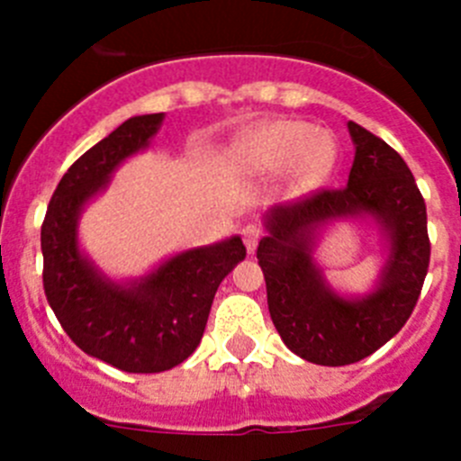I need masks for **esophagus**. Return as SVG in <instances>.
I'll list each match as a JSON object with an SVG mask.
<instances>
[{"label": "esophagus", "mask_w": 461, "mask_h": 461, "mask_svg": "<svg viewBox=\"0 0 461 461\" xmlns=\"http://www.w3.org/2000/svg\"><path fill=\"white\" fill-rule=\"evenodd\" d=\"M242 240L247 251H254L256 247H258L260 240H263V228L256 226V223H247V226L242 228Z\"/></svg>", "instance_id": "obj_1"}]
</instances>
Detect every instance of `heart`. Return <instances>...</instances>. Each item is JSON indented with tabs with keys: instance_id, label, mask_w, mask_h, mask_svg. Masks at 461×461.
I'll return each instance as SVG.
<instances>
[{
	"instance_id": "1",
	"label": "heart",
	"mask_w": 461,
	"mask_h": 461,
	"mask_svg": "<svg viewBox=\"0 0 461 461\" xmlns=\"http://www.w3.org/2000/svg\"><path fill=\"white\" fill-rule=\"evenodd\" d=\"M233 164L244 175H272L286 168L293 194L319 186L335 164V142L304 122H275L247 133L233 149Z\"/></svg>"
}]
</instances>
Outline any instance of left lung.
I'll return each instance as SVG.
<instances>
[{"label":"left lung","instance_id":"1","mask_svg":"<svg viewBox=\"0 0 461 461\" xmlns=\"http://www.w3.org/2000/svg\"><path fill=\"white\" fill-rule=\"evenodd\" d=\"M356 158L341 189H316L267 214L270 235L258 244L267 309L295 356L341 367L378 351L413 313L431 244L427 207L413 173L388 142L348 122ZM369 211L389 230L393 249L382 286L365 301H344L320 281L311 263V233L323 221Z\"/></svg>","mask_w":461,"mask_h":461}]
</instances>
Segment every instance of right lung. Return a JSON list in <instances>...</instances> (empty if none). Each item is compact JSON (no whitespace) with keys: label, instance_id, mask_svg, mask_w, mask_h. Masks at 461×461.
Segmentation results:
<instances>
[{"label":"right lung","instance_id":"add662e5","mask_svg":"<svg viewBox=\"0 0 461 461\" xmlns=\"http://www.w3.org/2000/svg\"><path fill=\"white\" fill-rule=\"evenodd\" d=\"M164 113L126 120L64 173L41 226L43 291L71 341L129 374H157L201 344L223 276L247 256L240 238L185 251L131 288L101 279L76 244L85 203L129 154L148 145Z\"/></svg>","mask_w":461,"mask_h":461}]
</instances>
